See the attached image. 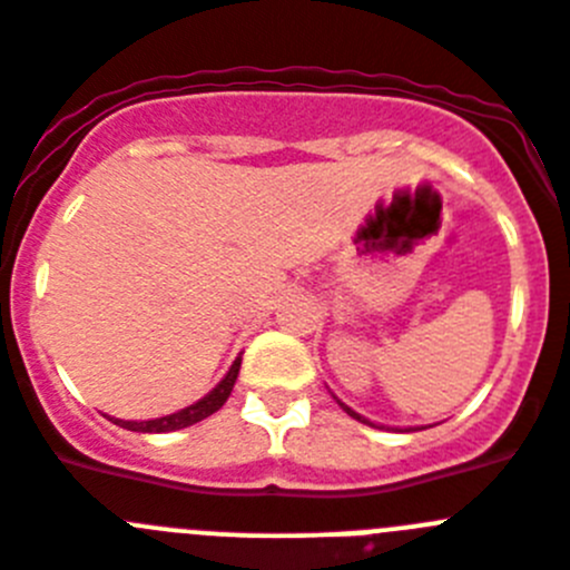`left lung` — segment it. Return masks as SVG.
I'll return each mask as SVG.
<instances>
[{
  "label": "left lung",
  "instance_id": "1",
  "mask_svg": "<svg viewBox=\"0 0 570 570\" xmlns=\"http://www.w3.org/2000/svg\"><path fill=\"white\" fill-rule=\"evenodd\" d=\"M340 405H342V402H340ZM342 407H345V411H347V414H351V416H354V420H360V422H365V425H374V422H367V420H365V416H360V414H356V411H351V407H347V405H342ZM407 431H411V428H407Z\"/></svg>",
  "mask_w": 570,
  "mask_h": 570
}]
</instances>
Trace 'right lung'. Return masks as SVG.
<instances>
[{
    "instance_id": "right-lung-1",
    "label": "right lung",
    "mask_w": 570,
    "mask_h": 570,
    "mask_svg": "<svg viewBox=\"0 0 570 570\" xmlns=\"http://www.w3.org/2000/svg\"><path fill=\"white\" fill-rule=\"evenodd\" d=\"M239 365H242V356H236L234 365H230V371L225 374V380L219 382V385H216L210 394H205L203 400L194 402V405H188V407H183V411H176V414L159 416V420H148V422L114 420V425L128 428V431H142V434H168V431H179V428L196 425V422H203L205 416L216 414V411L225 405V400H228L230 391H234V382H236V374H239Z\"/></svg>"
}]
</instances>
